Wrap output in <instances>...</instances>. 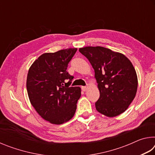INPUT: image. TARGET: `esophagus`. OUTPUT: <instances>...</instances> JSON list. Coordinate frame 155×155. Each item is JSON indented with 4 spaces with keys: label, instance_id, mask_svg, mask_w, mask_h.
Wrapping results in <instances>:
<instances>
[{
    "label": "esophagus",
    "instance_id": "1",
    "mask_svg": "<svg viewBox=\"0 0 155 155\" xmlns=\"http://www.w3.org/2000/svg\"><path fill=\"white\" fill-rule=\"evenodd\" d=\"M87 88L88 87H87V86H82V87H81V90H82L83 91H85L87 90Z\"/></svg>",
    "mask_w": 155,
    "mask_h": 155
}]
</instances>
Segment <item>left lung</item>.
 I'll use <instances>...</instances> for the list:
<instances>
[{
	"mask_svg": "<svg viewBox=\"0 0 155 155\" xmlns=\"http://www.w3.org/2000/svg\"><path fill=\"white\" fill-rule=\"evenodd\" d=\"M95 72L100 98L96 109L107 117L124 113L135 98L138 81L132 63L124 54L102 46L79 48Z\"/></svg>",
	"mask_w": 155,
	"mask_h": 155,
	"instance_id": "obj_1",
	"label": "left lung"
}]
</instances>
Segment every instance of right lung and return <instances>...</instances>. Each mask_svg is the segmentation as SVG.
<instances>
[{
    "label": "right lung",
    "instance_id": "add662e5",
    "mask_svg": "<svg viewBox=\"0 0 155 155\" xmlns=\"http://www.w3.org/2000/svg\"><path fill=\"white\" fill-rule=\"evenodd\" d=\"M77 51V48H67L44 53L28 70V98L38 114L51 124L69 121L77 109L81 88L70 87L74 77L66 70Z\"/></svg>",
    "mask_w": 155,
    "mask_h": 155
}]
</instances>
